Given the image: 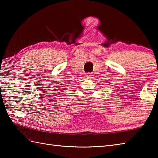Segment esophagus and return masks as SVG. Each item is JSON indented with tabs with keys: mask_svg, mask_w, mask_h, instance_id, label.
I'll return each mask as SVG.
<instances>
[{
	"mask_svg": "<svg viewBox=\"0 0 158 158\" xmlns=\"http://www.w3.org/2000/svg\"><path fill=\"white\" fill-rule=\"evenodd\" d=\"M92 73H88V75H87V78H88V79H91L92 78Z\"/></svg>",
	"mask_w": 158,
	"mask_h": 158,
	"instance_id": "obj_1",
	"label": "esophagus"
}]
</instances>
